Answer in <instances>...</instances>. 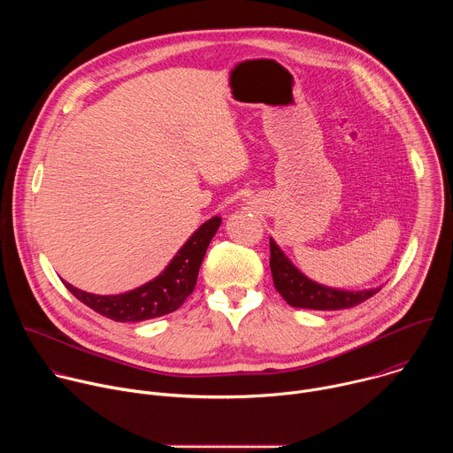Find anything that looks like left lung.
Instances as JSON below:
<instances>
[{
  "label": "left lung",
  "instance_id": "8db88e82",
  "mask_svg": "<svg viewBox=\"0 0 453 453\" xmlns=\"http://www.w3.org/2000/svg\"><path fill=\"white\" fill-rule=\"evenodd\" d=\"M271 273L276 290L281 297L296 308L310 310H342L353 308L365 299L372 297L380 288H369L362 292L337 290L325 285H319L299 273L278 243L271 238Z\"/></svg>",
  "mask_w": 453,
  "mask_h": 453
}]
</instances>
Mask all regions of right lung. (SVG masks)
Returning <instances> with one entry per match:
<instances>
[{
  "instance_id": "right-lung-1",
  "label": "right lung",
  "mask_w": 453,
  "mask_h": 453,
  "mask_svg": "<svg viewBox=\"0 0 453 453\" xmlns=\"http://www.w3.org/2000/svg\"><path fill=\"white\" fill-rule=\"evenodd\" d=\"M222 219L213 217L204 222L179 249L166 269L152 281L118 296H96L75 288L64 281L66 288L96 313L118 322H140L175 311L193 292L204 254Z\"/></svg>"
}]
</instances>
